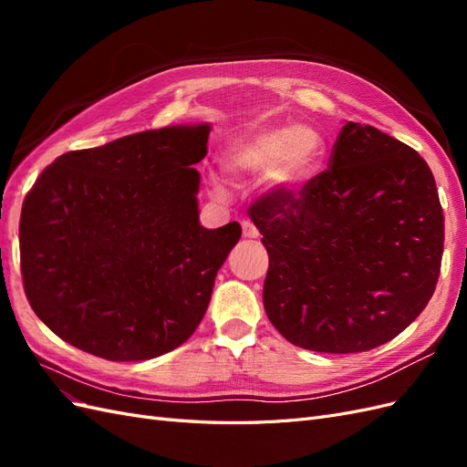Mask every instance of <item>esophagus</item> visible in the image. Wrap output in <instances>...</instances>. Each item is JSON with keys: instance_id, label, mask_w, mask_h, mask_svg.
I'll list each match as a JSON object with an SVG mask.
<instances>
[{"instance_id": "esophagus-1", "label": "esophagus", "mask_w": 467, "mask_h": 467, "mask_svg": "<svg viewBox=\"0 0 467 467\" xmlns=\"http://www.w3.org/2000/svg\"><path fill=\"white\" fill-rule=\"evenodd\" d=\"M242 228H244V237H247V239H257L259 237V230L255 228V223H253V222H249V220L242 222Z\"/></svg>"}]
</instances>
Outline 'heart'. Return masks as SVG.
Returning a JSON list of instances; mask_svg holds the SVG:
<instances>
[{
  "mask_svg": "<svg viewBox=\"0 0 467 467\" xmlns=\"http://www.w3.org/2000/svg\"><path fill=\"white\" fill-rule=\"evenodd\" d=\"M319 155L321 140L307 126L259 124L223 150L222 167L235 181L266 171L268 187L290 191L317 171Z\"/></svg>",
  "mask_w": 467,
  "mask_h": 467,
  "instance_id": "obj_1",
  "label": "heart"
}]
</instances>
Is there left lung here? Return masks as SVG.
I'll list each match as a JSON object with an SVG mask.
<instances>
[{
    "label": "left lung",
    "instance_id": "1",
    "mask_svg": "<svg viewBox=\"0 0 467 467\" xmlns=\"http://www.w3.org/2000/svg\"><path fill=\"white\" fill-rule=\"evenodd\" d=\"M265 312L296 347L331 355L391 341L427 307L444 214L431 167L374 126L345 122L325 171L251 204Z\"/></svg>",
    "mask_w": 467,
    "mask_h": 467
}]
</instances>
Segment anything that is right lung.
Instances as JSON below:
<instances>
[{
  "label": "right lung",
  "instance_id": "obj_1",
  "mask_svg": "<svg viewBox=\"0 0 467 467\" xmlns=\"http://www.w3.org/2000/svg\"><path fill=\"white\" fill-rule=\"evenodd\" d=\"M210 126L124 136L60 155L26 192L23 288L62 341L105 360L161 357L199 327L242 225L199 223Z\"/></svg>",
  "mask_w": 467,
  "mask_h": 467
}]
</instances>
